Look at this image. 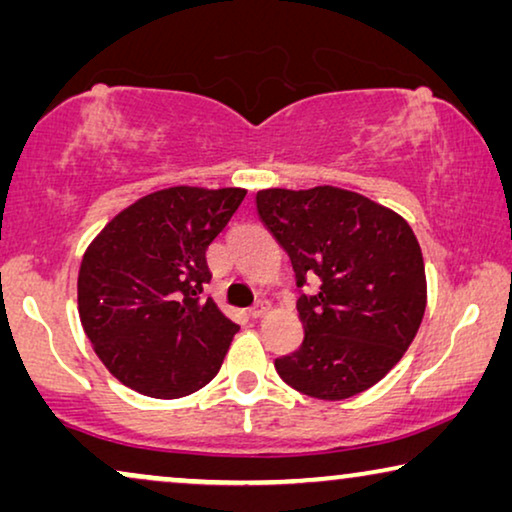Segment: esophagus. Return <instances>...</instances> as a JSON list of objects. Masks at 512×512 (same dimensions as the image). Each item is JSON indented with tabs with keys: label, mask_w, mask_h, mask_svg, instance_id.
<instances>
[{
	"label": "esophagus",
	"mask_w": 512,
	"mask_h": 512,
	"mask_svg": "<svg viewBox=\"0 0 512 512\" xmlns=\"http://www.w3.org/2000/svg\"><path fill=\"white\" fill-rule=\"evenodd\" d=\"M270 310H272V305L268 303V300H258V303L249 310V314H251V317H254V319H261V317H268Z\"/></svg>",
	"instance_id": "obj_1"
}]
</instances>
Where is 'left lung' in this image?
Wrapping results in <instances>:
<instances>
[{
	"instance_id": "obj_1",
	"label": "left lung",
	"mask_w": 512,
	"mask_h": 512,
	"mask_svg": "<svg viewBox=\"0 0 512 512\" xmlns=\"http://www.w3.org/2000/svg\"><path fill=\"white\" fill-rule=\"evenodd\" d=\"M256 212L291 258L303 345L275 361L300 394L342 401L382 380L412 345L426 310L422 249L394 209L338 186L263 188Z\"/></svg>"
}]
</instances>
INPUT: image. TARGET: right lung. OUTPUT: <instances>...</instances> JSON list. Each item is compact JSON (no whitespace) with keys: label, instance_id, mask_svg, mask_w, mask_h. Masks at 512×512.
Returning a JSON list of instances; mask_svg holds the SVG:
<instances>
[{"label":"right lung","instance_id":"add662e5","mask_svg":"<svg viewBox=\"0 0 512 512\" xmlns=\"http://www.w3.org/2000/svg\"><path fill=\"white\" fill-rule=\"evenodd\" d=\"M247 188L170 186L121 209L83 254L79 317L95 354L125 387L181 398L219 373L233 324L212 298L207 249Z\"/></svg>","mask_w":512,"mask_h":512}]
</instances>
